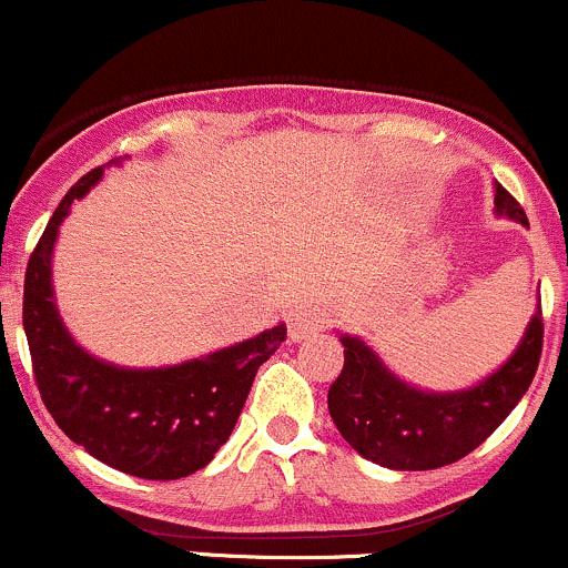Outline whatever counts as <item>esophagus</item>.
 I'll return each mask as SVG.
<instances>
[{
  "mask_svg": "<svg viewBox=\"0 0 568 568\" xmlns=\"http://www.w3.org/2000/svg\"><path fill=\"white\" fill-rule=\"evenodd\" d=\"M320 325H323V314L314 306H297L286 314V334L292 342H303L306 336L317 334Z\"/></svg>",
  "mask_w": 568,
  "mask_h": 568,
  "instance_id": "obj_1",
  "label": "esophagus"
}]
</instances>
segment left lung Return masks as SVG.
Wrapping results in <instances>:
<instances>
[{
    "label": "left lung",
    "mask_w": 568,
    "mask_h": 568,
    "mask_svg": "<svg viewBox=\"0 0 568 568\" xmlns=\"http://www.w3.org/2000/svg\"><path fill=\"white\" fill-rule=\"evenodd\" d=\"M494 215L527 226L521 206L497 182ZM339 342L345 364L328 389V412L342 439L386 469H436L480 447L525 397L541 358V295L514 353L467 389H419L386 367L362 336L339 334Z\"/></svg>",
    "instance_id": "left-lung-1"
}]
</instances>
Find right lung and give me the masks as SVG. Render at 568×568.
<instances>
[{
  "label": "right lung",
  "mask_w": 568,
  "mask_h": 568,
  "mask_svg": "<svg viewBox=\"0 0 568 568\" xmlns=\"http://www.w3.org/2000/svg\"><path fill=\"white\" fill-rule=\"evenodd\" d=\"M104 168H93L60 201L27 265L24 334L36 384L60 430L101 464L145 480H179L226 445L256 369L278 351L286 325L165 367H121L88 353L60 317L52 256L60 223Z\"/></svg>",
  "instance_id": "add662e5"
}]
</instances>
